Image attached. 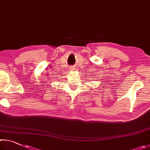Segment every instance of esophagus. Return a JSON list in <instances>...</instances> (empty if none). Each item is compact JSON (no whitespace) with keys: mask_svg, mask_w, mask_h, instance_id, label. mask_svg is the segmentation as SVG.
<instances>
[{"mask_svg":"<svg viewBox=\"0 0 150 150\" xmlns=\"http://www.w3.org/2000/svg\"><path fill=\"white\" fill-rule=\"evenodd\" d=\"M75 67H74V66H72V67H70V70H75Z\"/></svg>","mask_w":150,"mask_h":150,"instance_id":"obj_1","label":"esophagus"}]
</instances>
